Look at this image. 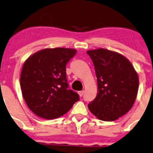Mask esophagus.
Listing matches in <instances>:
<instances>
[{"instance_id":"1","label":"esophagus","mask_w":153,"mask_h":153,"mask_svg":"<svg viewBox=\"0 0 153 153\" xmlns=\"http://www.w3.org/2000/svg\"><path fill=\"white\" fill-rule=\"evenodd\" d=\"M78 94H79V96H80V97H82V96L83 95V94H84V91H83V90L79 91V92H78Z\"/></svg>"}]
</instances>
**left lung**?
Wrapping results in <instances>:
<instances>
[{
  "instance_id": "1",
  "label": "left lung",
  "mask_w": 153,
  "mask_h": 153,
  "mask_svg": "<svg viewBox=\"0 0 153 153\" xmlns=\"http://www.w3.org/2000/svg\"><path fill=\"white\" fill-rule=\"evenodd\" d=\"M93 62L97 94L88 108L100 120L114 121L131 109L138 90V77L130 61L121 54L98 49L87 51Z\"/></svg>"
}]
</instances>
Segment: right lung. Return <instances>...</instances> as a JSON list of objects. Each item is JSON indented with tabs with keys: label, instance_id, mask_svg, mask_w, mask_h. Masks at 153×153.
<instances>
[{
	"label": "right lung",
	"instance_id": "add662e5",
	"mask_svg": "<svg viewBox=\"0 0 153 153\" xmlns=\"http://www.w3.org/2000/svg\"><path fill=\"white\" fill-rule=\"evenodd\" d=\"M77 51L66 48L45 49L29 57L20 76L22 96L27 105L38 117H60L80 100L68 89L65 66Z\"/></svg>",
	"mask_w": 153,
	"mask_h": 153
}]
</instances>
